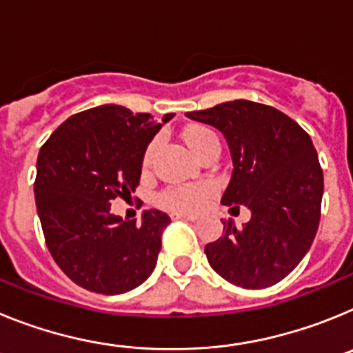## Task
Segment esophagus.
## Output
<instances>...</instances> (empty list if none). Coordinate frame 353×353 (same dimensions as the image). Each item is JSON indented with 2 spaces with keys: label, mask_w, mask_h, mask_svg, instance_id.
<instances>
[{
  "label": "esophagus",
  "mask_w": 353,
  "mask_h": 353,
  "mask_svg": "<svg viewBox=\"0 0 353 353\" xmlns=\"http://www.w3.org/2000/svg\"><path fill=\"white\" fill-rule=\"evenodd\" d=\"M174 219H185V221H196L198 217L192 214H185V212H176V214H173Z\"/></svg>",
  "instance_id": "obj_1"
}]
</instances>
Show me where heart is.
Returning a JSON list of instances; mask_svg holds the SVG:
<instances>
[{
  "instance_id": "b5f03b06",
  "label": "heart",
  "mask_w": 353,
  "mask_h": 353,
  "mask_svg": "<svg viewBox=\"0 0 353 353\" xmlns=\"http://www.w3.org/2000/svg\"><path fill=\"white\" fill-rule=\"evenodd\" d=\"M185 143L189 148L192 150V154L196 157H201L203 154L210 152V150H219L221 143L217 134L212 129L203 125H192L185 130L183 134ZM155 145L157 143H150V146L145 152V162L150 161L152 154H154ZM210 194V187L208 185H189V187H174L162 194V205L171 210H187L194 212L203 207L205 199Z\"/></svg>"
}]
</instances>
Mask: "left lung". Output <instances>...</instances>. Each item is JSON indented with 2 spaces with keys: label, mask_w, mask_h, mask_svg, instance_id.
I'll list each match as a JSON object with an SVG mask.
<instances>
[{
  "label": "left lung",
  "mask_w": 353,
  "mask_h": 353,
  "mask_svg": "<svg viewBox=\"0 0 353 353\" xmlns=\"http://www.w3.org/2000/svg\"><path fill=\"white\" fill-rule=\"evenodd\" d=\"M223 132L233 173L221 203L245 205L251 221L205 245L212 269L232 285L267 288L310 251L320 223L323 173L310 134L272 105L232 101L187 113ZM239 208V207H232Z\"/></svg>",
  "instance_id": "1"
}]
</instances>
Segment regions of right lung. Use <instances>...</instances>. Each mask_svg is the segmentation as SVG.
Listing matches in <instances>:
<instances>
[{
    "mask_svg": "<svg viewBox=\"0 0 353 353\" xmlns=\"http://www.w3.org/2000/svg\"><path fill=\"white\" fill-rule=\"evenodd\" d=\"M173 117L157 123L148 113L99 105L65 120L40 148L37 212L51 256L76 285L118 295L154 272L170 215L145 210L141 223L123 221L111 214V199L130 198L146 146Z\"/></svg>",
    "mask_w": 353,
    "mask_h": 353,
    "instance_id": "obj_1",
    "label": "right lung"
}]
</instances>
